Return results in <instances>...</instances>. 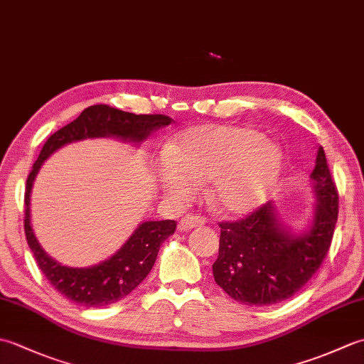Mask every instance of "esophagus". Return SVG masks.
I'll return each instance as SVG.
<instances>
[{"label":"esophagus","instance_id":"1","mask_svg":"<svg viewBox=\"0 0 364 364\" xmlns=\"http://www.w3.org/2000/svg\"><path fill=\"white\" fill-rule=\"evenodd\" d=\"M206 223V219L203 215H197V214H186L184 218H181L180 223H178V228L181 231H188L191 228H197V227H203Z\"/></svg>","mask_w":364,"mask_h":364}]
</instances>
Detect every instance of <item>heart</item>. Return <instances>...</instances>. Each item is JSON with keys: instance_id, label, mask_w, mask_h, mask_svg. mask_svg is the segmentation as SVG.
<instances>
[{"instance_id": "1", "label": "heart", "mask_w": 364, "mask_h": 364, "mask_svg": "<svg viewBox=\"0 0 364 364\" xmlns=\"http://www.w3.org/2000/svg\"><path fill=\"white\" fill-rule=\"evenodd\" d=\"M283 153L275 142L249 127L203 125L176 137L167 158L158 162L156 178L166 194L181 203L196 183L210 180L213 203L228 213H245L267 197L280 176Z\"/></svg>"}]
</instances>
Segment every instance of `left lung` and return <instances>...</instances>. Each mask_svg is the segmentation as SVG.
Listing matches in <instances>:
<instances>
[{"mask_svg": "<svg viewBox=\"0 0 364 364\" xmlns=\"http://www.w3.org/2000/svg\"><path fill=\"white\" fill-rule=\"evenodd\" d=\"M318 196L311 228L292 236L277 223L272 202L245 218L219 222L214 280L247 305H272L292 297L311 280L327 257L338 220V189L321 146L311 173Z\"/></svg>", "mask_w": 364, "mask_h": 364, "instance_id": "left-lung-1", "label": "left lung"}]
</instances>
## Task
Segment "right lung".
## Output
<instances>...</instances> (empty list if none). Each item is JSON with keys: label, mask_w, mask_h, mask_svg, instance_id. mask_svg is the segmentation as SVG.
<instances>
[{"label": "right lung", "mask_w": 364, "mask_h": 364, "mask_svg": "<svg viewBox=\"0 0 364 364\" xmlns=\"http://www.w3.org/2000/svg\"><path fill=\"white\" fill-rule=\"evenodd\" d=\"M172 122L168 115L162 114H133L120 111L107 105H94L86 107L76 120L48 137L43 149L28 175L25 191V235L29 249L33 250L37 266L41 267L46 280L60 294L75 304L97 308L115 304L144 282L156 261L161 244L175 233V220L144 222L134 231L127 244L107 261L98 266L86 269H75L60 266L46 255L31 228L29 197L34 178L42 162L60 146L81 141L86 137L114 136L141 142L153 129L166 127Z\"/></svg>", "instance_id": "1"}]
</instances>
